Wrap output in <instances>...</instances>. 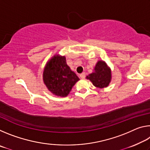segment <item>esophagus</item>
<instances>
[{
  "label": "esophagus",
  "mask_w": 150,
  "mask_h": 150,
  "mask_svg": "<svg viewBox=\"0 0 150 150\" xmlns=\"http://www.w3.org/2000/svg\"><path fill=\"white\" fill-rule=\"evenodd\" d=\"M85 75H86L85 73H82L81 74H80V77L81 79H84L85 77Z\"/></svg>",
  "instance_id": "34e87169"
}]
</instances>
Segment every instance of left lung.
<instances>
[{"label":"left lung","instance_id":"obj_1","mask_svg":"<svg viewBox=\"0 0 150 150\" xmlns=\"http://www.w3.org/2000/svg\"><path fill=\"white\" fill-rule=\"evenodd\" d=\"M95 71L87 76L96 87L103 88L108 87L111 81V70L103 61H98L95 67Z\"/></svg>","mask_w":150,"mask_h":150}]
</instances>
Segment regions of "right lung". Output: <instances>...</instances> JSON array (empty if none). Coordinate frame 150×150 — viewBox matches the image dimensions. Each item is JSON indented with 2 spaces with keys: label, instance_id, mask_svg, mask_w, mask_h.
Here are the masks:
<instances>
[{
  "label": "right lung",
  "instance_id": "add662e5",
  "mask_svg": "<svg viewBox=\"0 0 150 150\" xmlns=\"http://www.w3.org/2000/svg\"><path fill=\"white\" fill-rule=\"evenodd\" d=\"M43 80L51 93L64 97L69 95L79 78L67 65L65 56L55 55L45 66Z\"/></svg>",
  "mask_w": 150,
  "mask_h": 150
}]
</instances>
